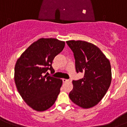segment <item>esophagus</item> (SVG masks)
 I'll use <instances>...</instances> for the list:
<instances>
[{"instance_id":"obj_1","label":"esophagus","mask_w":127,"mask_h":127,"mask_svg":"<svg viewBox=\"0 0 127 127\" xmlns=\"http://www.w3.org/2000/svg\"><path fill=\"white\" fill-rule=\"evenodd\" d=\"M63 82H69V81H71V79H63Z\"/></svg>"}]
</instances>
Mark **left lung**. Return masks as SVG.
Here are the masks:
<instances>
[{"instance_id":"obj_1","label":"left lung","mask_w":127,"mask_h":127,"mask_svg":"<svg viewBox=\"0 0 127 127\" xmlns=\"http://www.w3.org/2000/svg\"><path fill=\"white\" fill-rule=\"evenodd\" d=\"M74 53L75 70L84 72V77L73 80L69 98L82 108L96 106L103 98L112 80L111 64L98 47L82 40L66 42Z\"/></svg>"}]
</instances>
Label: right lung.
Instances as JSON below:
<instances>
[{
  "label": "right lung",
  "instance_id": "right-lung-1",
  "mask_svg": "<svg viewBox=\"0 0 127 127\" xmlns=\"http://www.w3.org/2000/svg\"><path fill=\"white\" fill-rule=\"evenodd\" d=\"M65 43L56 39L42 38L21 55L15 67V82L24 101L33 109L44 111L53 106L63 81L45 74L54 73L52 63L62 52Z\"/></svg>",
  "mask_w": 127,
  "mask_h": 127
}]
</instances>
